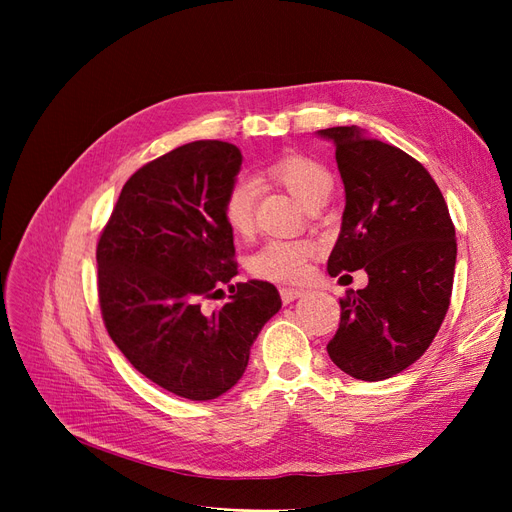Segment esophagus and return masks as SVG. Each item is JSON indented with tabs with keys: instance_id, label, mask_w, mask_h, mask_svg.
<instances>
[{
	"instance_id": "obj_1",
	"label": "esophagus",
	"mask_w": 512,
	"mask_h": 512,
	"mask_svg": "<svg viewBox=\"0 0 512 512\" xmlns=\"http://www.w3.org/2000/svg\"><path fill=\"white\" fill-rule=\"evenodd\" d=\"M280 294H282V301L284 303H292L294 299L303 297L305 290H301V288H280Z\"/></svg>"
}]
</instances>
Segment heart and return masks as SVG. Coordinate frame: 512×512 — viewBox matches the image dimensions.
<instances>
[{
	"label": "heart",
	"mask_w": 512,
	"mask_h": 512,
	"mask_svg": "<svg viewBox=\"0 0 512 512\" xmlns=\"http://www.w3.org/2000/svg\"><path fill=\"white\" fill-rule=\"evenodd\" d=\"M267 177L282 185L303 207L316 203L320 198H329L333 190V177L327 166L307 156H299V153L273 160L267 166ZM256 192V181L243 175L232 179L224 192L222 218L237 237H247L254 228ZM312 252L314 247L309 241L271 239L262 243L252 256L250 271L262 280L297 282L303 277L307 258L312 256Z\"/></svg>",
	"instance_id": "heart-1"
}]
</instances>
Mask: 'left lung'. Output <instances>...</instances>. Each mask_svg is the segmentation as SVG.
<instances>
[{"mask_svg": "<svg viewBox=\"0 0 512 512\" xmlns=\"http://www.w3.org/2000/svg\"><path fill=\"white\" fill-rule=\"evenodd\" d=\"M318 134L335 145L346 190L329 275L365 269L369 277L339 301L342 320L327 350L356 380L393 378L421 359L448 312L455 226L436 181L406 151L356 126Z\"/></svg>", "mask_w": 512, "mask_h": 512, "instance_id": "1", "label": "left lung"}]
</instances>
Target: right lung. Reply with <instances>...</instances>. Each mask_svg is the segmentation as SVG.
I'll list each match as a JSON object with an SVG mask.
<instances>
[{"label": "right lung", "instance_id": "1", "mask_svg": "<svg viewBox=\"0 0 512 512\" xmlns=\"http://www.w3.org/2000/svg\"><path fill=\"white\" fill-rule=\"evenodd\" d=\"M243 156L222 141H194L138 168L104 226L98 297L123 356L168 393L192 401L224 395L282 299L269 282L232 284L235 243L222 198ZM231 292L211 315L205 298Z\"/></svg>", "mask_w": 512, "mask_h": 512}]
</instances>
